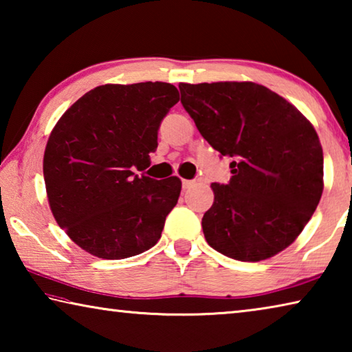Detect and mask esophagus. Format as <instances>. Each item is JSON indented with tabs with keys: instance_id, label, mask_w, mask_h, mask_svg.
I'll list each match as a JSON object with an SVG mask.
<instances>
[{
	"instance_id": "obj_1",
	"label": "esophagus",
	"mask_w": 352,
	"mask_h": 352,
	"mask_svg": "<svg viewBox=\"0 0 352 352\" xmlns=\"http://www.w3.org/2000/svg\"><path fill=\"white\" fill-rule=\"evenodd\" d=\"M182 184H183V189H188V188L192 186L194 182H192V180H183Z\"/></svg>"
}]
</instances>
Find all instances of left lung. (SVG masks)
<instances>
[{
	"label": "left lung",
	"mask_w": 352,
	"mask_h": 352,
	"mask_svg": "<svg viewBox=\"0 0 352 352\" xmlns=\"http://www.w3.org/2000/svg\"><path fill=\"white\" fill-rule=\"evenodd\" d=\"M178 88L200 135L231 158L228 184H211L214 204L201 219L206 242L243 262L283 252L311 220L323 192V148L312 124L253 82Z\"/></svg>",
	"instance_id": "left-lung-1"
}]
</instances>
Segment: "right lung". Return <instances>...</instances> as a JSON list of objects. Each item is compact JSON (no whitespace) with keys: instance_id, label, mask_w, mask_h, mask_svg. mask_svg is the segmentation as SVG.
Masks as SVG:
<instances>
[{"instance_id":"obj_1","label":"right lung","mask_w":352,"mask_h":352,"mask_svg":"<svg viewBox=\"0 0 352 352\" xmlns=\"http://www.w3.org/2000/svg\"><path fill=\"white\" fill-rule=\"evenodd\" d=\"M180 94L166 82L96 87L76 100L45 148L47 200L85 252L126 259L152 248L180 197L178 177L135 174L158 147L160 124Z\"/></svg>"}]
</instances>
